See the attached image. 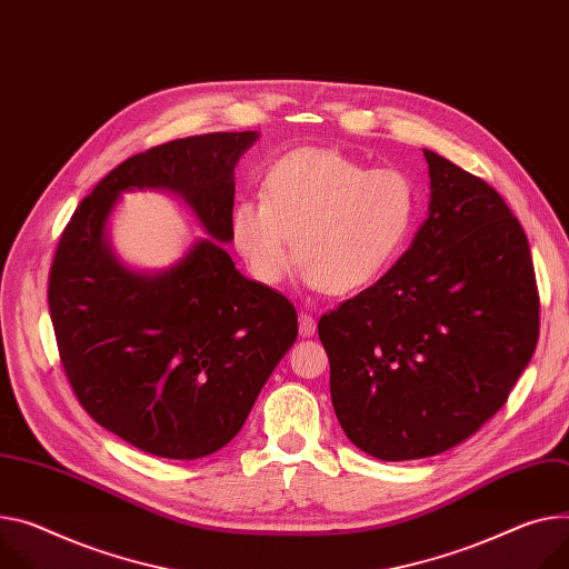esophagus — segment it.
Instances as JSON below:
<instances>
[{
    "label": "esophagus",
    "instance_id": "esophagus-1",
    "mask_svg": "<svg viewBox=\"0 0 569 569\" xmlns=\"http://www.w3.org/2000/svg\"><path fill=\"white\" fill-rule=\"evenodd\" d=\"M298 332H300V337H312V335L317 332V321H315V317L300 315V317H298Z\"/></svg>",
    "mask_w": 569,
    "mask_h": 569
}]
</instances>
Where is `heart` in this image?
Segmentation results:
<instances>
[{
	"mask_svg": "<svg viewBox=\"0 0 569 569\" xmlns=\"http://www.w3.org/2000/svg\"><path fill=\"white\" fill-rule=\"evenodd\" d=\"M417 211L412 182L330 148H298L264 174L261 198L230 211L232 246L252 280L276 287L296 254L312 289L343 296L380 280L401 254Z\"/></svg>",
	"mask_w": 569,
	"mask_h": 569,
	"instance_id": "b5f03b06",
	"label": "heart"
}]
</instances>
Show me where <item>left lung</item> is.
Returning a JSON list of instances; mask_svg holds the SVG:
<instances>
[{
	"label": "left lung",
	"instance_id": "8db88e82",
	"mask_svg": "<svg viewBox=\"0 0 569 569\" xmlns=\"http://www.w3.org/2000/svg\"><path fill=\"white\" fill-rule=\"evenodd\" d=\"M428 218L376 284L319 321L335 415L360 451L419 460L473 435L533 358L540 298L503 198L423 150Z\"/></svg>",
	"mask_w": 569,
	"mask_h": 569
}]
</instances>
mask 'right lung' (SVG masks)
Wrapping results in <instances>:
<instances>
[{"label":"right lung","mask_w":569,"mask_h":569,"mask_svg":"<svg viewBox=\"0 0 569 569\" xmlns=\"http://www.w3.org/2000/svg\"><path fill=\"white\" fill-rule=\"evenodd\" d=\"M257 132H216L129 157L86 196L50 269L48 302L66 376L81 408L132 447L170 460L223 449L293 346L298 315L234 269V166ZM180 194L213 238L172 268H124L106 239L119 193Z\"/></svg>","instance_id":"1"}]
</instances>
